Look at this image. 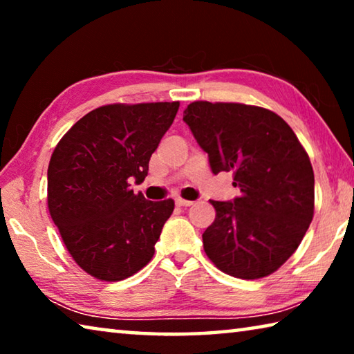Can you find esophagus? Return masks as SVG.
<instances>
[{
	"label": "esophagus",
	"instance_id": "1",
	"mask_svg": "<svg viewBox=\"0 0 354 354\" xmlns=\"http://www.w3.org/2000/svg\"><path fill=\"white\" fill-rule=\"evenodd\" d=\"M175 203H176V206H179V207H187V206H192V205H194V201L183 200V198H176V200H175Z\"/></svg>",
	"mask_w": 354,
	"mask_h": 354
}]
</instances>
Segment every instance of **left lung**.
<instances>
[{"instance_id":"obj_1","label":"left lung","mask_w":354,"mask_h":354,"mask_svg":"<svg viewBox=\"0 0 354 354\" xmlns=\"http://www.w3.org/2000/svg\"><path fill=\"white\" fill-rule=\"evenodd\" d=\"M184 122L207 153L214 175L231 171L241 196L214 201L203 247L231 277L257 279L295 253L314 217L309 156L283 118L263 107L195 101Z\"/></svg>"}]
</instances>
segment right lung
<instances>
[{
  "instance_id": "add662e5",
  "label": "right lung",
  "mask_w": 354,
  "mask_h": 354,
  "mask_svg": "<svg viewBox=\"0 0 354 354\" xmlns=\"http://www.w3.org/2000/svg\"><path fill=\"white\" fill-rule=\"evenodd\" d=\"M179 109L173 103L107 104L70 128L48 165V209L68 253L101 281L133 277L151 261L175 201L134 194Z\"/></svg>"
}]
</instances>
